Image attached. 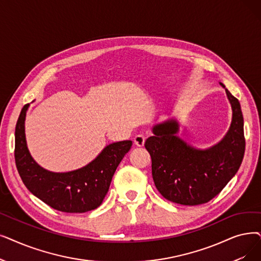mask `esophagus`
Segmentation results:
<instances>
[{
  "label": "esophagus",
  "mask_w": 261,
  "mask_h": 261,
  "mask_svg": "<svg viewBox=\"0 0 261 261\" xmlns=\"http://www.w3.org/2000/svg\"><path fill=\"white\" fill-rule=\"evenodd\" d=\"M133 142H134V145L137 147H143L145 144V138L143 137V135H137V137L134 138Z\"/></svg>",
  "instance_id": "1"
}]
</instances>
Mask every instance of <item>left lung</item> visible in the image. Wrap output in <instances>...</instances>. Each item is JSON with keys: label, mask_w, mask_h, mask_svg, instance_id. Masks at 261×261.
Listing matches in <instances>:
<instances>
[{"label": "left lung", "mask_w": 261, "mask_h": 261, "mask_svg": "<svg viewBox=\"0 0 261 261\" xmlns=\"http://www.w3.org/2000/svg\"><path fill=\"white\" fill-rule=\"evenodd\" d=\"M220 84L232 110L229 130L221 142L208 149L194 148L177 135L176 119L155 124L153 135L146 140L155 188L169 201L185 206L208 202L229 182L242 163L245 139L241 106Z\"/></svg>", "instance_id": "1"}]
</instances>
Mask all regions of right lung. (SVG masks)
<instances>
[{"instance_id": "right-lung-1", "label": "right lung", "mask_w": 261, "mask_h": 261, "mask_svg": "<svg viewBox=\"0 0 261 261\" xmlns=\"http://www.w3.org/2000/svg\"><path fill=\"white\" fill-rule=\"evenodd\" d=\"M28 109L29 105L22 109L15 131V161L24 186L48 206L62 212L83 213L98 208L132 142L108 145L95 160L82 168L68 173H53L34 161L28 149L24 131Z\"/></svg>"}]
</instances>
